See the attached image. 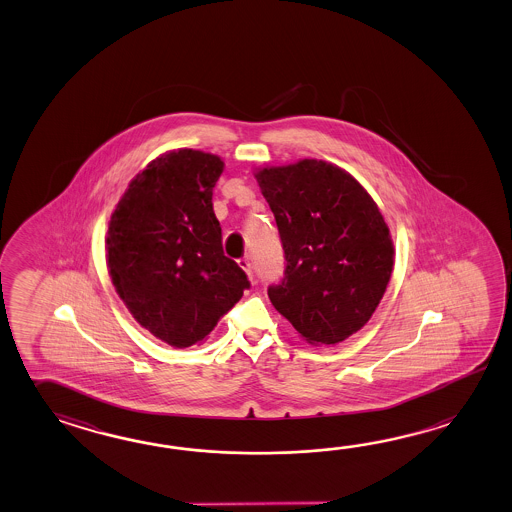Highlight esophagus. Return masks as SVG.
<instances>
[{
    "instance_id": "obj_1",
    "label": "esophagus",
    "mask_w": 512,
    "mask_h": 512,
    "mask_svg": "<svg viewBox=\"0 0 512 512\" xmlns=\"http://www.w3.org/2000/svg\"><path fill=\"white\" fill-rule=\"evenodd\" d=\"M239 266L244 270V272L248 273V277H250V279H253V270H251V262L248 257H242V259H239Z\"/></svg>"
}]
</instances>
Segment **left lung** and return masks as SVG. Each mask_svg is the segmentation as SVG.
Returning <instances> with one entry per match:
<instances>
[{"label": "left lung", "instance_id": "1", "mask_svg": "<svg viewBox=\"0 0 512 512\" xmlns=\"http://www.w3.org/2000/svg\"><path fill=\"white\" fill-rule=\"evenodd\" d=\"M283 242V281L268 288L279 314L314 345L347 340L371 319L395 250L375 200L349 172L301 159L255 174Z\"/></svg>", "mask_w": 512, "mask_h": 512}]
</instances>
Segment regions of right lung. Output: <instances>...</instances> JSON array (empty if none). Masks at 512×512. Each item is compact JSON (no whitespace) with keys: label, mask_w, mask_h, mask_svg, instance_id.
<instances>
[{"label":"right lung","mask_w":512,"mask_h":512,"mask_svg":"<svg viewBox=\"0 0 512 512\" xmlns=\"http://www.w3.org/2000/svg\"><path fill=\"white\" fill-rule=\"evenodd\" d=\"M224 161L180 148L150 161L115 207L106 262L141 327L172 347L202 343L239 303L248 275L224 255L213 187Z\"/></svg>","instance_id":"1"}]
</instances>
